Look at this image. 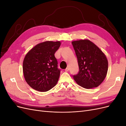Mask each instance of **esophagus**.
Segmentation results:
<instances>
[{
  "label": "esophagus",
  "mask_w": 126,
  "mask_h": 126,
  "mask_svg": "<svg viewBox=\"0 0 126 126\" xmlns=\"http://www.w3.org/2000/svg\"><path fill=\"white\" fill-rule=\"evenodd\" d=\"M69 70V68H67L66 69H65V71H66V72L68 71Z\"/></svg>",
  "instance_id": "obj_1"
}]
</instances>
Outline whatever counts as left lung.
<instances>
[{
  "mask_svg": "<svg viewBox=\"0 0 126 126\" xmlns=\"http://www.w3.org/2000/svg\"><path fill=\"white\" fill-rule=\"evenodd\" d=\"M77 57L79 71L73 76L77 84L86 89L97 87L104 80L108 68V60L97 45L88 39L72 41Z\"/></svg>",
  "mask_w": 126,
  "mask_h": 126,
  "instance_id": "8db88e82",
  "label": "left lung"
}]
</instances>
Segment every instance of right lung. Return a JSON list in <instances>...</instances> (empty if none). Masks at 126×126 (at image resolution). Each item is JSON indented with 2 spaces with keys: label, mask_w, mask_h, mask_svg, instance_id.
<instances>
[{
  "label": "right lung",
  "mask_w": 126,
  "mask_h": 126,
  "mask_svg": "<svg viewBox=\"0 0 126 126\" xmlns=\"http://www.w3.org/2000/svg\"><path fill=\"white\" fill-rule=\"evenodd\" d=\"M60 41H46L36 45L27 52L23 61V73L27 83L32 88L46 92L55 87L60 76L55 53Z\"/></svg>",
  "instance_id": "obj_1"
}]
</instances>
